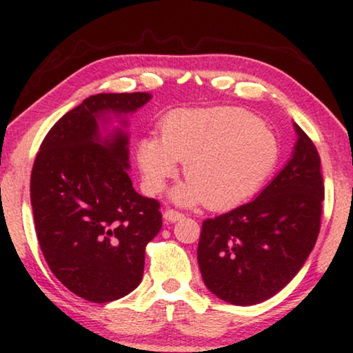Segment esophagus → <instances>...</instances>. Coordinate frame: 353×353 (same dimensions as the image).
I'll list each match as a JSON object with an SVG mask.
<instances>
[{"mask_svg": "<svg viewBox=\"0 0 353 353\" xmlns=\"http://www.w3.org/2000/svg\"><path fill=\"white\" fill-rule=\"evenodd\" d=\"M163 219H165L167 221H172V223H175V221L185 219V215H183L181 212H178V210L168 209V210L163 212Z\"/></svg>", "mask_w": 353, "mask_h": 353, "instance_id": "obj_1", "label": "esophagus"}]
</instances>
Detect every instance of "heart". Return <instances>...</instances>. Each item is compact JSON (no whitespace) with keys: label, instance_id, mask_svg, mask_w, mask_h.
Wrapping results in <instances>:
<instances>
[{"label":"heart","instance_id":"b5f03b06","mask_svg":"<svg viewBox=\"0 0 353 353\" xmlns=\"http://www.w3.org/2000/svg\"><path fill=\"white\" fill-rule=\"evenodd\" d=\"M137 159L148 192H161L183 162L186 183L173 199L221 210L259 190L279 161V143L248 110H176L163 119L159 139L139 141Z\"/></svg>","mask_w":353,"mask_h":353}]
</instances>
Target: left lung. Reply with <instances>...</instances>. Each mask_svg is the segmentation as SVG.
Instances as JSON below:
<instances>
[{"label": "left lung", "mask_w": 353, "mask_h": 353, "mask_svg": "<svg viewBox=\"0 0 353 353\" xmlns=\"http://www.w3.org/2000/svg\"><path fill=\"white\" fill-rule=\"evenodd\" d=\"M286 167L248 204L202 221L197 262L205 286L233 305H254L296 276L316 243L325 183L320 154L294 125Z\"/></svg>", "instance_id": "obj_1"}]
</instances>
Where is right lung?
<instances>
[{
    "instance_id": "1",
    "label": "right lung",
    "mask_w": 353,
    "mask_h": 353,
    "mask_svg": "<svg viewBox=\"0 0 353 353\" xmlns=\"http://www.w3.org/2000/svg\"><path fill=\"white\" fill-rule=\"evenodd\" d=\"M149 93H101L52 125L37 152L30 201L48 267L85 301L105 303L141 283L146 245L162 228L161 204L134 191L128 137L101 138L105 112L128 114Z\"/></svg>"
}]
</instances>
